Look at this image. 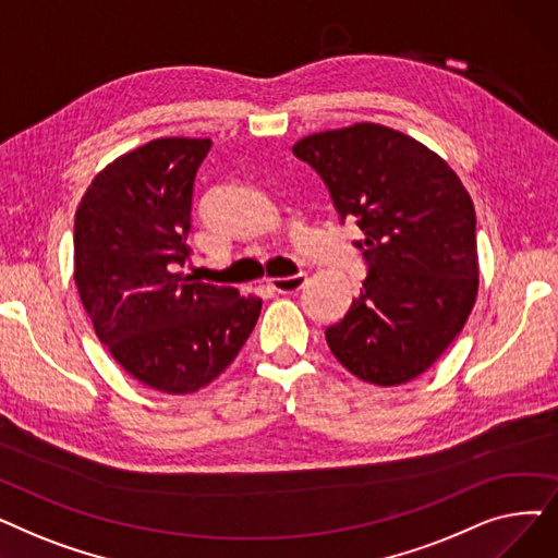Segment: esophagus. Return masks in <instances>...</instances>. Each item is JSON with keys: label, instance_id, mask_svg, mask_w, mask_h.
I'll list each match as a JSON object with an SVG mask.
<instances>
[{"label": "esophagus", "instance_id": "1", "mask_svg": "<svg viewBox=\"0 0 558 558\" xmlns=\"http://www.w3.org/2000/svg\"><path fill=\"white\" fill-rule=\"evenodd\" d=\"M307 276L305 274H296V276H289V278H269V287L276 289L278 294H294V291L303 289Z\"/></svg>", "mask_w": 558, "mask_h": 558}]
</instances>
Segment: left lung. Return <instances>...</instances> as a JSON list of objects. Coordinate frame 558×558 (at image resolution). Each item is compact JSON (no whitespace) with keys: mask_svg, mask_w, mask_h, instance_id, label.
<instances>
[{"mask_svg":"<svg viewBox=\"0 0 558 558\" xmlns=\"http://www.w3.org/2000/svg\"><path fill=\"white\" fill-rule=\"evenodd\" d=\"M294 156L326 183L341 223L362 238L366 278L339 324L332 355L377 387L425 373L463 330L477 284V219L459 175L427 146L379 124L314 133Z\"/></svg>","mask_w":558,"mask_h":558,"instance_id":"left-lung-1","label":"left lung"}]
</instances>
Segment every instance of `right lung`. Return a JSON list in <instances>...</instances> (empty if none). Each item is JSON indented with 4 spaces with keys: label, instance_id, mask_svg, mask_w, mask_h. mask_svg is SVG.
<instances>
[{
    "label": "right lung",
    "instance_id": "add662e5",
    "mask_svg": "<svg viewBox=\"0 0 558 558\" xmlns=\"http://www.w3.org/2000/svg\"><path fill=\"white\" fill-rule=\"evenodd\" d=\"M213 140L160 137L95 175L74 217V280L95 332L142 385L192 393L238 357L262 301L179 274Z\"/></svg>",
    "mask_w": 558,
    "mask_h": 558
}]
</instances>
